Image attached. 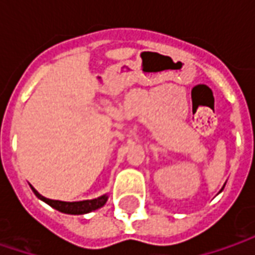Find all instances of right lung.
Listing matches in <instances>:
<instances>
[{
  "instance_id": "add662e5",
  "label": "right lung",
  "mask_w": 255,
  "mask_h": 255,
  "mask_svg": "<svg viewBox=\"0 0 255 255\" xmlns=\"http://www.w3.org/2000/svg\"><path fill=\"white\" fill-rule=\"evenodd\" d=\"M31 189L35 193L36 197H39L41 200H44L45 203H48L51 207H54L58 211H62V213H68V214H85V213H89V211L96 210V209H101L103 204L108 200V196H101L98 199H93V200H85V201H59V200H51V199H46L44 196H41L38 191L35 190L34 187L31 186Z\"/></svg>"
}]
</instances>
